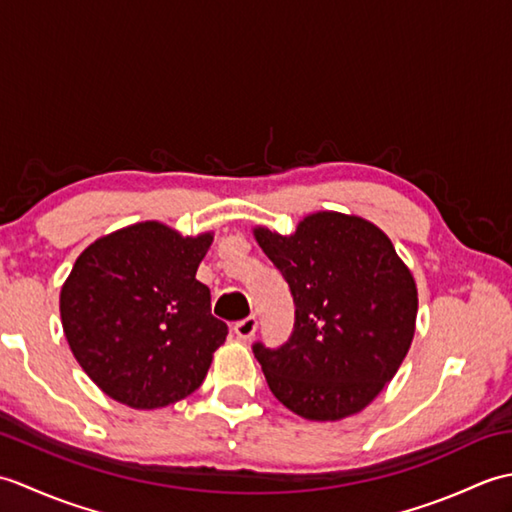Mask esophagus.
<instances>
[{"label":"esophagus","mask_w":512,"mask_h":512,"mask_svg":"<svg viewBox=\"0 0 512 512\" xmlns=\"http://www.w3.org/2000/svg\"><path fill=\"white\" fill-rule=\"evenodd\" d=\"M233 330L237 334V339H242V341L253 339L255 332H257V319L255 317H246L242 321H237Z\"/></svg>","instance_id":"esophagus-1"}]
</instances>
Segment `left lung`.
Segmentation results:
<instances>
[{
  "label": "left lung",
  "mask_w": 512,
  "mask_h": 512,
  "mask_svg": "<svg viewBox=\"0 0 512 512\" xmlns=\"http://www.w3.org/2000/svg\"><path fill=\"white\" fill-rule=\"evenodd\" d=\"M255 239L288 281L295 325L255 358L279 402L308 420L365 409L398 372L416 332L418 290L391 239L356 215L319 211L292 235Z\"/></svg>",
  "instance_id": "left-lung-1"
}]
</instances>
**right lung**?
<instances>
[{
	"instance_id": "right-lung-1",
	"label": "right lung",
	"mask_w": 512,
	"mask_h": 512,
	"mask_svg": "<svg viewBox=\"0 0 512 512\" xmlns=\"http://www.w3.org/2000/svg\"><path fill=\"white\" fill-rule=\"evenodd\" d=\"M211 233L182 237L140 222L96 239L61 288V323L76 361L107 396L158 409L202 385L226 323L195 279Z\"/></svg>"
}]
</instances>
